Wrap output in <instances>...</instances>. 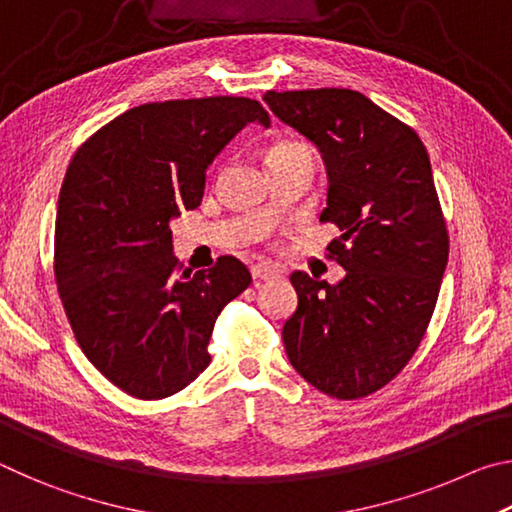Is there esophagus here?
I'll return each instance as SVG.
<instances>
[{"label": "esophagus", "instance_id": "obj_1", "mask_svg": "<svg viewBox=\"0 0 512 512\" xmlns=\"http://www.w3.org/2000/svg\"><path fill=\"white\" fill-rule=\"evenodd\" d=\"M250 275H253V280H273L277 271L266 264H255L250 266Z\"/></svg>", "mask_w": 512, "mask_h": 512}]
</instances>
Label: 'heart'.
I'll return each mask as SVG.
<instances>
[{
	"mask_svg": "<svg viewBox=\"0 0 512 512\" xmlns=\"http://www.w3.org/2000/svg\"><path fill=\"white\" fill-rule=\"evenodd\" d=\"M296 153H309L311 155V149L302 142H277L266 151V162L287 158V155H296Z\"/></svg>",
	"mask_w": 512,
	"mask_h": 512,
	"instance_id": "1",
	"label": "heart"
}]
</instances>
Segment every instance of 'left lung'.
Listing matches in <instances>:
<instances>
[{
	"label": "left lung",
	"instance_id": "1",
	"mask_svg": "<svg viewBox=\"0 0 512 512\" xmlns=\"http://www.w3.org/2000/svg\"><path fill=\"white\" fill-rule=\"evenodd\" d=\"M264 101L323 153L320 221L339 225L327 250L345 268L339 284L291 275L298 309L284 323V350L320 393L359 400L400 375L438 300L449 235L429 153L361 92L271 90Z\"/></svg>",
	"mask_w": 512,
	"mask_h": 512
}]
</instances>
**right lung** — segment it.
<instances>
[{"mask_svg": "<svg viewBox=\"0 0 512 512\" xmlns=\"http://www.w3.org/2000/svg\"><path fill=\"white\" fill-rule=\"evenodd\" d=\"M271 126L246 97L155 101L99 128L69 162L54 273L85 357L137 400H162L210 366L216 316L250 273L223 255L180 273L171 219L201 205L205 171L241 128Z\"/></svg>", "mask_w": 512, "mask_h": 512, "instance_id": "obj_1", "label": "right lung"}]
</instances>
